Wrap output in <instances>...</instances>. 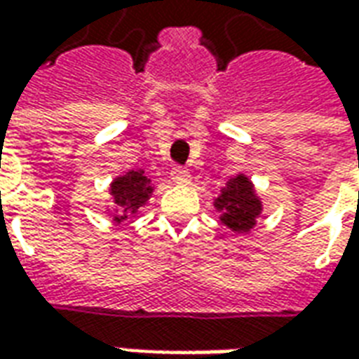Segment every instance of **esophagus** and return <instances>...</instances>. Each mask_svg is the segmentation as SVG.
<instances>
[{
	"mask_svg": "<svg viewBox=\"0 0 359 359\" xmlns=\"http://www.w3.org/2000/svg\"><path fill=\"white\" fill-rule=\"evenodd\" d=\"M171 177L177 184H184V182L190 180V172H188V169H184V167H175L171 171Z\"/></svg>",
	"mask_w": 359,
	"mask_h": 359,
	"instance_id": "obj_1",
	"label": "esophagus"
}]
</instances>
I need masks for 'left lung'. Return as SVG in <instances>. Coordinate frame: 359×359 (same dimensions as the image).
Returning <instances> with one entry per match:
<instances>
[{
	"label": "left lung",
	"mask_w": 359,
	"mask_h": 359,
	"mask_svg": "<svg viewBox=\"0 0 359 359\" xmlns=\"http://www.w3.org/2000/svg\"><path fill=\"white\" fill-rule=\"evenodd\" d=\"M213 205L221 213V223L233 233H248L262 213V200L246 175H236L229 180Z\"/></svg>",
	"instance_id": "obj_1"
}]
</instances>
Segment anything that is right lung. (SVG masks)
Instances as JSON below:
<instances>
[{"instance_id": "add662e5", "label": "right lung", "mask_w": 359, "mask_h": 359, "mask_svg": "<svg viewBox=\"0 0 359 359\" xmlns=\"http://www.w3.org/2000/svg\"><path fill=\"white\" fill-rule=\"evenodd\" d=\"M111 198L113 203L118 208V215L113 217L115 223H123L128 213H136L144 203L148 202L149 196L154 192L151 180L144 175L142 169L138 171H128L123 177L111 182Z\"/></svg>"}]
</instances>
